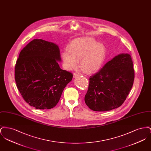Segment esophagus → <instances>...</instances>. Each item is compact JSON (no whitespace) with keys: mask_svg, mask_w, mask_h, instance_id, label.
Instances as JSON below:
<instances>
[{"mask_svg":"<svg viewBox=\"0 0 151 151\" xmlns=\"http://www.w3.org/2000/svg\"><path fill=\"white\" fill-rule=\"evenodd\" d=\"M79 75V73H73V77H74V78H76V77L78 76Z\"/></svg>","mask_w":151,"mask_h":151,"instance_id":"1","label":"esophagus"}]
</instances>
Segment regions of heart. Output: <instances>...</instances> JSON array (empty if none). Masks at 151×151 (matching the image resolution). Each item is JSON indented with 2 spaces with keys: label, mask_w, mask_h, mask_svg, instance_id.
<instances>
[{
  "label": "heart",
  "mask_w": 151,
  "mask_h": 151,
  "mask_svg": "<svg viewBox=\"0 0 151 151\" xmlns=\"http://www.w3.org/2000/svg\"><path fill=\"white\" fill-rule=\"evenodd\" d=\"M62 54L63 65L67 70L75 68L78 63L88 73L97 72L105 57L102 43L96 42L92 37H81L73 40Z\"/></svg>",
  "instance_id": "obj_1"
}]
</instances>
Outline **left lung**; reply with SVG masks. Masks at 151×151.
Here are the masks:
<instances>
[{
	"label": "left lung",
	"instance_id": "left-lung-1",
	"mask_svg": "<svg viewBox=\"0 0 151 151\" xmlns=\"http://www.w3.org/2000/svg\"><path fill=\"white\" fill-rule=\"evenodd\" d=\"M134 78L131 55L116 56L89 77L84 98L86 105L96 111H106L121 106L132 87Z\"/></svg>",
	"mask_w": 151,
	"mask_h": 151
}]
</instances>
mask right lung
I'll list each match as a JSON object with an SVG mask.
<instances>
[{"mask_svg":"<svg viewBox=\"0 0 151 151\" xmlns=\"http://www.w3.org/2000/svg\"><path fill=\"white\" fill-rule=\"evenodd\" d=\"M59 47L55 43L35 39L22 50L14 68V79L22 98L37 109H50L60 100L72 80L71 72L62 70Z\"/></svg>","mask_w":151,"mask_h":151,"instance_id":"obj_1","label":"right lung"}]
</instances>
